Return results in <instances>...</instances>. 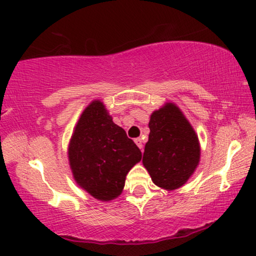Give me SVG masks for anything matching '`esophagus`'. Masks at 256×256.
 Segmentation results:
<instances>
[{"label": "esophagus", "instance_id": "obj_1", "mask_svg": "<svg viewBox=\"0 0 256 256\" xmlns=\"http://www.w3.org/2000/svg\"><path fill=\"white\" fill-rule=\"evenodd\" d=\"M134 141H135V144H138V147L140 148L142 152H144V144H142V140H141V138H135Z\"/></svg>", "mask_w": 256, "mask_h": 256}]
</instances>
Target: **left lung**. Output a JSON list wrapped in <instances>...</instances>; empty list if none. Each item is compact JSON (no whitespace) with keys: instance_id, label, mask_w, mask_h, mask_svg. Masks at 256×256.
<instances>
[{"instance_id":"1","label":"left lung","mask_w":256,"mask_h":256,"mask_svg":"<svg viewBox=\"0 0 256 256\" xmlns=\"http://www.w3.org/2000/svg\"><path fill=\"white\" fill-rule=\"evenodd\" d=\"M142 164L152 182L175 190L194 174L200 162V142L194 128L175 104L168 102L152 112Z\"/></svg>"}]
</instances>
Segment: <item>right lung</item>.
<instances>
[{
  "instance_id": "add662e5",
  "label": "right lung",
  "mask_w": 256,
  "mask_h": 256,
  "mask_svg": "<svg viewBox=\"0 0 256 256\" xmlns=\"http://www.w3.org/2000/svg\"><path fill=\"white\" fill-rule=\"evenodd\" d=\"M141 158L140 149L112 122L104 102L92 101L80 116L68 146L69 166L78 187L96 200H114Z\"/></svg>"
}]
</instances>
